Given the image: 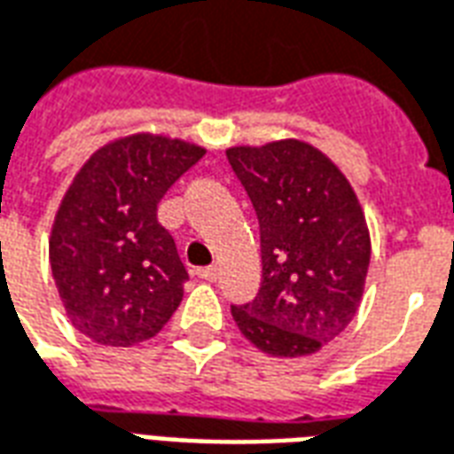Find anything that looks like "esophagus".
Listing matches in <instances>:
<instances>
[{"label": "esophagus", "instance_id": "1", "mask_svg": "<svg viewBox=\"0 0 454 454\" xmlns=\"http://www.w3.org/2000/svg\"><path fill=\"white\" fill-rule=\"evenodd\" d=\"M197 277H199V279H207V282H216V279H218V267L216 265L199 267Z\"/></svg>", "mask_w": 454, "mask_h": 454}]
</instances>
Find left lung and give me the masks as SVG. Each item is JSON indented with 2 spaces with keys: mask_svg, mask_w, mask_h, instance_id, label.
I'll list each match as a JSON object with an SVG mask.
<instances>
[{
  "mask_svg": "<svg viewBox=\"0 0 454 454\" xmlns=\"http://www.w3.org/2000/svg\"><path fill=\"white\" fill-rule=\"evenodd\" d=\"M260 223L262 282L231 306L240 333L275 357H301L340 335L357 314L370 233L340 169L301 140L226 150Z\"/></svg>",
  "mask_w": 454,
  "mask_h": 454,
  "instance_id": "8db88e82",
  "label": "left lung"
}]
</instances>
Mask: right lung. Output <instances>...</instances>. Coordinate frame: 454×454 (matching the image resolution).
Wrapping results in <instances>:
<instances>
[{
	"mask_svg": "<svg viewBox=\"0 0 454 454\" xmlns=\"http://www.w3.org/2000/svg\"><path fill=\"white\" fill-rule=\"evenodd\" d=\"M201 158L199 145L138 133L97 150L77 172L55 216L51 270L80 333L130 348L175 314L189 275L158 204Z\"/></svg>",
	"mask_w": 454,
	"mask_h": 454,
	"instance_id": "obj_1",
	"label": "right lung"
}]
</instances>
